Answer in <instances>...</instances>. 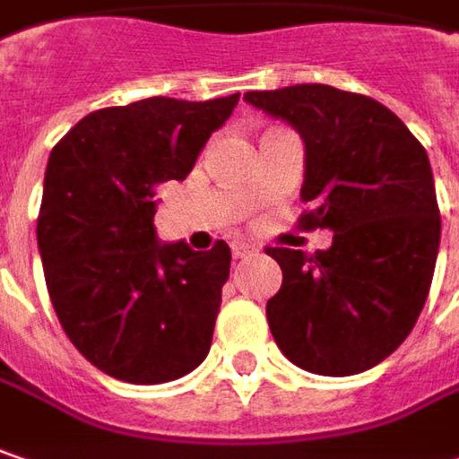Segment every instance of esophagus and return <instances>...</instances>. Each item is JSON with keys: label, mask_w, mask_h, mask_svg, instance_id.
I'll return each mask as SVG.
<instances>
[{"label": "esophagus", "mask_w": 459, "mask_h": 459, "mask_svg": "<svg viewBox=\"0 0 459 459\" xmlns=\"http://www.w3.org/2000/svg\"><path fill=\"white\" fill-rule=\"evenodd\" d=\"M252 252H256V249L249 241H233V244H230V255H233V259H244V256L252 255Z\"/></svg>", "instance_id": "34e87169"}]
</instances>
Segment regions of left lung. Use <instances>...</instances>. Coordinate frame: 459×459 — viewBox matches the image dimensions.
<instances>
[{
    "instance_id": "obj_1",
    "label": "left lung",
    "mask_w": 459,
    "mask_h": 459,
    "mask_svg": "<svg viewBox=\"0 0 459 459\" xmlns=\"http://www.w3.org/2000/svg\"><path fill=\"white\" fill-rule=\"evenodd\" d=\"M247 103L288 122L307 145L299 229L333 247H267L283 270L267 322L288 361L351 377L385 361L426 304L442 218L423 145L387 106L333 85L252 91Z\"/></svg>"
}]
</instances>
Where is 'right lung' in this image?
Segmentation results:
<instances>
[{"mask_svg":"<svg viewBox=\"0 0 459 459\" xmlns=\"http://www.w3.org/2000/svg\"><path fill=\"white\" fill-rule=\"evenodd\" d=\"M236 103L238 93L108 106L51 150L36 229L46 288L72 345L114 379L171 382L210 351L230 249L158 244L155 186L189 176Z\"/></svg>","mask_w":459,"mask_h":459,"instance_id":"1","label":"right lung"}]
</instances>
